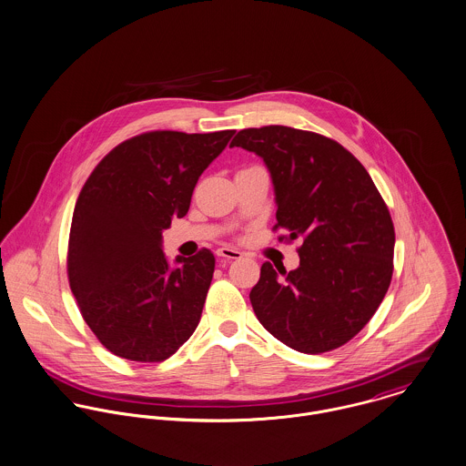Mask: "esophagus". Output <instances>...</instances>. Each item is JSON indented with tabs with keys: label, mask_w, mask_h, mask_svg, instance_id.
Instances as JSON below:
<instances>
[{
	"label": "esophagus",
	"mask_w": 466,
	"mask_h": 466,
	"mask_svg": "<svg viewBox=\"0 0 466 466\" xmlns=\"http://www.w3.org/2000/svg\"><path fill=\"white\" fill-rule=\"evenodd\" d=\"M216 254H218V258H227V260L243 258V254H241L239 250L230 248V247H221V248H218V252H216Z\"/></svg>",
	"instance_id": "1"
}]
</instances>
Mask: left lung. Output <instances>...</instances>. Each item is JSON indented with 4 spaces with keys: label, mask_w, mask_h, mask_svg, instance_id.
Returning a JSON list of instances; mask_svg holds the SVG:
<instances>
[{
    "label": "left lung",
    "mask_w": 466,
    "mask_h": 466,
    "mask_svg": "<svg viewBox=\"0 0 466 466\" xmlns=\"http://www.w3.org/2000/svg\"><path fill=\"white\" fill-rule=\"evenodd\" d=\"M234 147L262 157L271 173V230L286 232L277 239L302 241L297 269L260 266L250 291L258 321L299 352L339 349L370 321L391 282L395 228L386 202L361 162L316 132L245 128Z\"/></svg>",
    "instance_id": "obj_1"
}]
</instances>
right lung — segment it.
<instances>
[{
    "instance_id": "right-lung-1",
    "label": "right lung",
    "mask_w": 466,
    "mask_h": 466,
    "mask_svg": "<svg viewBox=\"0 0 466 466\" xmlns=\"http://www.w3.org/2000/svg\"><path fill=\"white\" fill-rule=\"evenodd\" d=\"M236 130H154L112 148L86 180L71 221L67 279L108 352L137 362L173 356L198 327L216 258L208 248L169 269L162 230Z\"/></svg>"
}]
</instances>
